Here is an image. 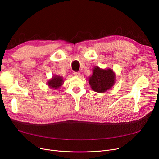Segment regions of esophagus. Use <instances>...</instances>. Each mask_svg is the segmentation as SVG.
Instances as JSON below:
<instances>
[{
	"mask_svg": "<svg viewBox=\"0 0 159 159\" xmlns=\"http://www.w3.org/2000/svg\"><path fill=\"white\" fill-rule=\"evenodd\" d=\"M74 74L75 75H80V71H74Z\"/></svg>",
	"mask_w": 159,
	"mask_h": 159,
	"instance_id": "1",
	"label": "esophagus"
}]
</instances>
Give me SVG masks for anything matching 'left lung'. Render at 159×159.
<instances>
[{
  "instance_id": "8db88e82",
  "label": "left lung",
  "mask_w": 159,
  "mask_h": 159,
  "mask_svg": "<svg viewBox=\"0 0 159 159\" xmlns=\"http://www.w3.org/2000/svg\"><path fill=\"white\" fill-rule=\"evenodd\" d=\"M115 75L112 70H102L99 67L94 68L93 75L89 79V83L93 91L103 93L113 86Z\"/></svg>"
}]
</instances>
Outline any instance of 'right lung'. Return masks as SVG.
Here are the masks:
<instances>
[{"label":"right lung","instance_id":"right-lung-1","mask_svg":"<svg viewBox=\"0 0 159 159\" xmlns=\"http://www.w3.org/2000/svg\"><path fill=\"white\" fill-rule=\"evenodd\" d=\"M63 83V79H62L60 76H55L53 77L49 81H48V85L52 88L57 89V88L60 87Z\"/></svg>","mask_w":159,"mask_h":159}]
</instances>
